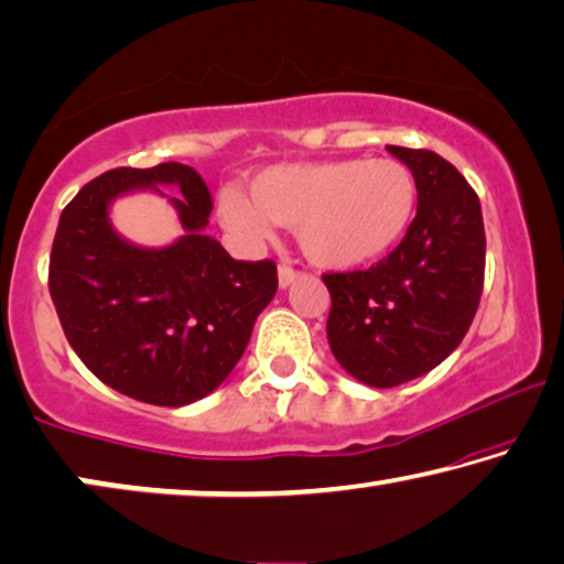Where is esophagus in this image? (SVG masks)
<instances>
[{
  "instance_id": "obj_1",
  "label": "esophagus",
  "mask_w": 564,
  "mask_h": 564,
  "mask_svg": "<svg viewBox=\"0 0 564 564\" xmlns=\"http://www.w3.org/2000/svg\"><path fill=\"white\" fill-rule=\"evenodd\" d=\"M297 276H300V274L295 272V269L288 267V264H280V269H276V280H280V288H282V290H288L290 284L297 280Z\"/></svg>"
}]
</instances>
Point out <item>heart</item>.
<instances>
[{"instance_id": "heart-1", "label": "heart", "mask_w": 564, "mask_h": 564, "mask_svg": "<svg viewBox=\"0 0 564 564\" xmlns=\"http://www.w3.org/2000/svg\"><path fill=\"white\" fill-rule=\"evenodd\" d=\"M420 185L404 162L325 160L264 167L218 195V218L243 247H259L274 226L295 228L300 249L325 269H354L389 254L417 216Z\"/></svg>"}]
</instances>
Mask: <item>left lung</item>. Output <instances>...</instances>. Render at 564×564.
<instances>
[{"instance_id": "8db88e82", "label": "left lung", "mask_w": 564, "mask_h": 564, "mask_svg": "<svg viewBox=\"0 0 564 564\" xmlns=\"http://www.w3.org/2000/svg\"><path fill=\"white\" fill-rule=\"evenodd\" d=\"M420 185L417 216L379 264L323 274L330 292L328 343L366 387L389 389L443 364L476 317L486 269L478 195L430 150L387 144Z\"/></svg>"}]
</instances>
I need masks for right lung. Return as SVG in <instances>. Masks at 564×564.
Masks as SVG:
<instances>
[{
	"label": "right lung",
	"mask_w": 564,
	"mask_h": 564,
	"mask_svg": "<svg viewBox=\"0 0 564 564\" xmlns=\"http://www.w3.org/2000/svg\"><path fill=\"white\" fill-rule=\"evenodd\" d=\"M175 184L184 236L137 248L108 208L121 194ZM214 210L203 177L183 162L117 167L63 208L51 251L53 305L80 361L106 387L158 406H185L221 387L276 292L274 262H236L206 234Z\"/></svg>",
	"instance_id": "add662e5"
}]
</instances>
